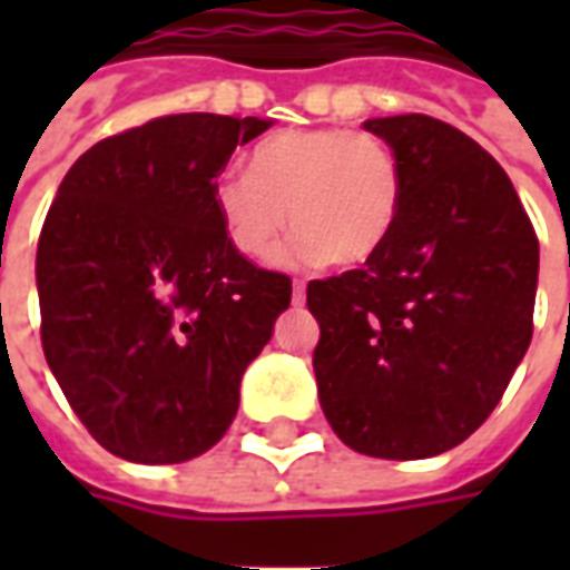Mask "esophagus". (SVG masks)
Masks as SVG:
<instances>
[{
	"mask_svg": "<svg viewBox=\"0 0 570 570\" xmlns=\"http://www.w3.org/2000/svg\"><path fill=\"white\" fill-rule=\"evenodd\" d=\"M293 305H305V284L293 281Z\"/></svg>",
	"mask_w": 570,
	"mask_h": 570,
	"instance_id": "obj_1",
	"label": "esophagus"
}]
</instances>
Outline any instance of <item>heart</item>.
I'll list each match as a JSON object with an SVG mask.
<instances>
[{"label":"heart","instance_id":"heart-1","mask_svg":"<svg viewBox=\"0 0 570 570\" xmlns=\"http://www.w3.org/2000/svg\"><path fill=\"white\" fill-rule=\"evenodd\" d=\"M400 188L394 151L375 134L281 130L249 151V174L216 176L213 207L228 244L249 259L268 256L293 223L298 232L277 253L281 265H360L394 232Z\"/></svg>","mask_w":570,"mask_h":570}]
</instances>
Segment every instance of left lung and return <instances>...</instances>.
I'll return each instance as SVG.
<instances>
[{"instance_id": "left-lung-1", "label": "left lung", "mask_w": 570, "mask_h": 570, "mask_svg": "<svg viewBox=\"0 0 570 570\" xmlns=\"http://www.w3.org/2000/svg\"><path fill=\"white\" fill-rule=\"evenodd\" d=\"M400 167V213L363 268L311 281L314 375L354 452L433 458L501 403L531 345L538 235L510 176L430 116L370 118Z\"/></svg>"}]
</instances>
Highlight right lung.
Wrapping results in <instances>:
<instances>
[{
    "mask_svg": "<svg viewBox=\"0 0 570 570\" xmlns=\"http://www.w3.org/2000/svg\"><path fill=\"white\" fill-rule=\"evenodd\" d=\"M268 118L186 112L106 137L45 216L36 286L45 360L106 452L191 461L223 440L240 379L293 281L237 253L213 183Z\"/></svg>",
    "mask_w": 570,
    "mask_h": 570,
    "instance_id": "1",
    "label": "right lung"
}]
</instances>
